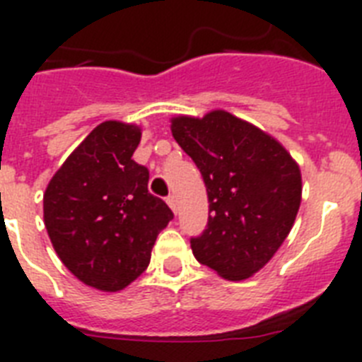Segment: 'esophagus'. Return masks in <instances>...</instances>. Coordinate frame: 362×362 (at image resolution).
I'll return each mask as SVG.
<instances>
[{
    "label": "esophagus",
    "instance_id": "obj_1",
    "mask_svg": "<svg viewBox=\"0 0 362 362\" xmlns=\"http://www.w3.org/2000/svg\"><path fill=\"white\" fill-rule=\"evenodd\" d=\"M168 204H169V207H171L173 211L177 213V197H175V194H169Z\"/></svg>",
    "mask_w": 362,
    "mask_h": 362
}]
</instances>
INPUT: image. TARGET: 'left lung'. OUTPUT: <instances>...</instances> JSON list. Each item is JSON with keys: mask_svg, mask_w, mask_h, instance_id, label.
Listing matches in <instances>:
<instances>
[{"mask_svg": "<svg viewBox=\"0 0 362 362\" xmlns=\"http://www.w3.org/2000/svg\"><path fill=\"white\" fill-rule=\"evenodd\" d=\"M171 133L200 169L209 200L194 259L228 281H244L286 240L303 194L300 169L275 138L226 111L177 116Z\"/></svg>", "mask_w": 362, "mask_h": 362, "instance_id": "left-lung-1", "label": "left lung"}]
</instances>
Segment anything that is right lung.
<instances>
[{"label":"right lung","instance_id":"add662e5","mask_svg":"<svg viewBox=\"0 0 362 362\" xmlns=\"http://www.w3.org/2000/svg\"><path fill=\"white\" fill-rule=\"evenodd\" d=\"M138 125L103 122L72 151L43 194V220L59 260L83 284L120 291L149 266L173 211L147 189L133 160Z\"/></svg>","mask_w":362,"mask_h":362}]
</instances>
